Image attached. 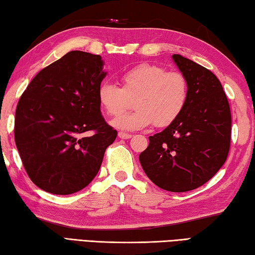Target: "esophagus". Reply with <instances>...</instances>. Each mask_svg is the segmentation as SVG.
Listing matches in <instances>:
<instances>
[{"mask_svg":"<svg viewBox=\"0 0 255 255\" xmlns=\"http://www.w3.org/2000/svg\"><path fill=\"white\" fill-rule=\"evenodd\" d=\"M119 137L120 139H131L132 137V134H130V133H124V132H119Z\"/></svg>","mask_w":255,"mask_h":255,"instance_id":"1","label":"esophagus"}]
</instances>
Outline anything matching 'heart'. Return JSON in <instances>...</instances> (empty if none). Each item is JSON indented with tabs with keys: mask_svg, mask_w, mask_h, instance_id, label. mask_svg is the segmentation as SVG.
Instances as JSON below:
<instances>
[{
	"mask_svg": "<svg viewBox=\"0 0 255 255\" xmlns=\"http://www.w3.org/2000/svg\"><path fill=\"white\" fill-rule=\"evenodd\" d=\"M122 89L112 83L98 88L100 107L110 116H120L128 107L127 97H134V112L114 120L112 125L120 130L134 131L152 123L164 128L175 122L187 102L189 87L185 77L162 66L142 63L125 71L121 77Z\"/></svg>",
	"mask_w": 255,
	"mask_h": 255,
	"instance_id": "b5f03b06",
	"label": "heart"
}]
</instances>
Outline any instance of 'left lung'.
I'll return each mask as SVG.
<instances>
[{"label":"left lung","instance_id":"8db88e82","mask_svg":"<svg viewBox=\"0 0 255 255\" xmlns=\"http://www.w3.org/2000/svg\"><path fill=\"white\" fill-rule=\"evenodd\" d=\"M173 60L187 81L186 105L175 122L149 136L139 160L160 189L186 192L207 183L226 161L232 115L222 83L210 70L179 54Z\"/></svg>","mask_w":255,"mask_h":255}]
</instances>
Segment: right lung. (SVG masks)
Returning <instances> with one entry per match:
<instances>
[{
    "label": "right lung",
    "instance_id": "obj_1",
    "mask_svg": "<svg viewBox=\"0 0 255 255\" xmlns=\"http://www.w3.org/2000/svg\"><path fill=\"white\" fill-rule=\"evenodd\" d=\"M100 55L72 51L29 83L15 110L14 140L29 178L66 195L97 175L118 135L104 120L97 93L106 72Z\"/></svg>",
    "mask_w": 255,
    "mask_h": 255
}]
</instances>
